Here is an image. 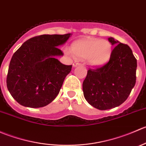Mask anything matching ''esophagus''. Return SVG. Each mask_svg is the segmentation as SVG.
<instances>
[{"instance_id": "34e87169", "label": "esophagus", "mask_w": 146, "mask_h": 146, "mask_svg": "<svg viewBox=\"0 0 146 146\" xmlns=\"http://www.w3.org/2000/svg\"><path fill=\"white\" fill-rule=\"evenodd\" d=\"M80 63H78V62H74L73 64V67H76V66H80Z\"/></svg>"}]
</instances>
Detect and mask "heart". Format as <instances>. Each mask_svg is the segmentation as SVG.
Here are the masks:
<instances>
[{
	"label": "heart",
	"instance_id": "heart-1",
	"mask_svg": "<svg viewBox=\"0 0 146 146\" xmlns=\"http://www.w3.org/2000/svg\"><path fill=\"white\" fill-rule=\"evenodd\" d=\"M71 51L66 54H73L79 59H85L87 63L94 67L106 64L111 56L112 45L107 39L88 37L73 42Z\"/></svg>",
	"mask_w": 146,
	"mask_h": 146
}]
</instances>
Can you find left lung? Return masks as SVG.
<instances>
[{
  "label": "left lung",
  "instance_id": "obj_1",
  "mask_svg": "<svg viewBox=\"0 0 146 146\" xmlns=\"http://www.w3.org/2000/svg\"><path fill=\"white\" fill-rule=\"evenodd\" d=\"M114 46L110 61L100 68L89 69L82 83L85 100L100 110L124 102L136 84L137 61L127 44L108 38Z\"/></svg>",
  "mask_w": 146,
  "mask_h": 146
}]
</instances>
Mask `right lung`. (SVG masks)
I'll use <instances>...</instances> for the list:
<instances>
[{
    "instance_id": "1",
    "label": "right lung",
    "mask_w": 146,
    "mask_h": 146,
    "mask_svg": "<svg viewBox=\"0 0 146 146\" xmlns=\"http://www.w3.org/2000/svg\"><path fill=\"white\" fill-rule=\"evenodd\" d=\"M71 34L43 35L26 41L10 60L7 88L10 95L24 107L39 108L54 100L72 65L62 64L56 56L64 53L58 48Z\"/></svg>"
}]
</instances>
